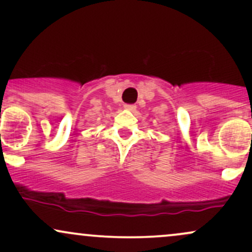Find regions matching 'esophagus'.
Masks as SVG:
<instances>
[{
    "mask_svg": "<svg viewBox=\"0 0 252 252\" xmlns=\"http://www.w3.org/2000/svg\"><path fill=\"white\" fill-rule=\"evenodd\" d=\"M124 108H126V110H129V111H135L136 105L135 104H124Z\"/></svg>",
    "mask_w": 252,
    "mask_h": 252,
    "instance_id": "obj_1",
    "label": "esophagus"
}]
</instances>
